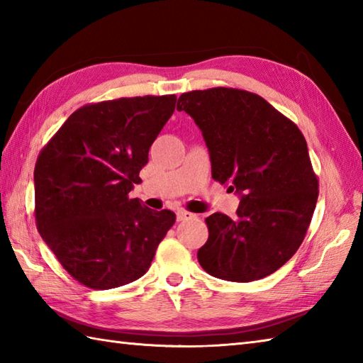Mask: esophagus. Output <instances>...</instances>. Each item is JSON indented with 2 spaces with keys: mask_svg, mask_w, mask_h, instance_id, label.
Here are the masks:
<instances>
[{
  "mask_svg": "<svg viewBox=\"0 0 363 363\" xmlns=\"http://www.w3.org/2000/svg\"><path fill=\"white\" fill-rule=\"evenodd\" d=\"M195 215L194 213H190V212H187V211H182V209H179L176 212V220L177 221H184V220H189V218H194Z\"/></svg>",
  "mask_w": 363,
  "mask_h": 363,
  "instance_id": "34e87169",
  "label": "esophagus"
}]
</instances>
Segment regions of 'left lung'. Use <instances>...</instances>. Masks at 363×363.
<instances>
[{"instance_id":"left-lung-1","label":"left lung","mask_w":363,"mask_h":363,"mask_svg":"<svg viewBox=\"0 0 363 363\" xmlns=\"http://www.w3.org/2000/svg\"><path fill=\"white\" fill-rule=\"evenodd\" d=\"M201 129L212 177L240 198L237 217L212 213L198 251L204 272L251 282L279 269L303 243L318 198L304 135L246 90H194L177 99Z\"/></svg>"}]
</instances>
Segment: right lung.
I'll return each mask as SVG.
<instances>
[{
	"mask_svg": "<svg viewBox=\"0 0 363 363\" xmlns=\"http://www.w3.org/2000/svg\"><path fill=\"white\" fill-rule=\"evenodd\" d=\"M174 95L120 98L73 112L38 154L35 221L76 281L109 290L142 277L176 215L130 199Z\"/></svg>",
	"mask_w": 363,
	"mask_h": 363,
	"instance_id": "add662e5",
	"label": "right lung"
}]
</instances>
